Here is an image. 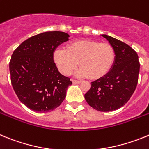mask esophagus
<instances>
[{
	"instance_id": "esophagus-1",
	"label": "esophagus",
	"mask_w": 149,
	"mask_h": 149,
	"mask_svg": "<svg viewBox=\"0 0 149 149\" xmlns=\"http://www.w3.org/2000/svg\"><path fill=\"white\" fill-rule=\"evenodd\" d=\"M72 82H73V83H74V84H79L80 82H81V81H80V80L73 79V80H72Z\"/></svg>"
}]
</instances>
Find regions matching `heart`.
Listing matches in <instances>:
<instances>
[{"label":"heart","instance_id":"obj_1","mask_svg":"<svg viewBox=\"0 0 149 149\" xmlns=\"http://www.w3.org/2000/svg\"><path fill=\"white\" fill-rule=\"evenodd\" d=\"M53 60L59 71L65 76L73 73L79 62L81 67L76 71V76L98 79L111 70L116 60V51L107 42L82 40L68 44L67 49L56 48Z\"/></svg>","mask_w":149,"mask_h":149}]
</instances>
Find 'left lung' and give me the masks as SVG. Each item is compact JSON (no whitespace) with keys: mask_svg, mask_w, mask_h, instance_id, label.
<instances>
[{"mask_svg":"<svg viewBox=\"0 0 149 149\" xmlns=\"http://www.w3.org/2000/svg\"><path fill=\"white\" fill-rule=\"evenodd\" d=\"M113 46L116 60L109 73L91 84L85 94L88 105L100 112L116 110L127 103L136 88L139 73L138 55L130 46L102 34Z\"/></svg>","mask_w":149,"mask_h":149,"instance_id":"left-lung-1","label":"left lung"}]
</instances>
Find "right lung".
Wrapping results in <instances>:
<instances>
[{"label": "right lung", "mask_w": 149, "mask_h": 149, "mask_svg": "<svg viewBox=\"0 0 149 149\" xmlns=\"http://www.w3.org/2000/svg\"><path fill=\"white\" fill-rule=\"evenodd\" d=\"M69 37L61 31L39 33L21 43L13 53L10 61L13 88L19 100L32 110L51 112L65 99L72 82L59 73L53 52Z\"/></svg>", "instance_id": "obj_1"}]
</instances>
